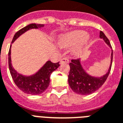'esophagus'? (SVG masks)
<instances>
[{
  "label": "esophagus",
  "instance_id": "esophagus-1",
  "mask_svg": "<svg viewBox=\"0 0 123 123\" xmlns=\"http://www.w3.org/2000/svg\"><path fill=\"white\" fill-rule=\"evenodd\" d=\"M69 62L68 61V59L67 58H63L60 61V63H68Z\"/></svg>",
  "mask_w": 123,
  "mask_h": 123
}]
</instances>
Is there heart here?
Here are the masks:
<instances>
[{"label":"heart","instance_id":"b5f03b06","mask_svg":"<svg viewBox=\"0 0 123 123\" xmlns=\"http://www.w3.org/2000/svg\"><path fill=\"white\" fill-rule=\"evenodd\" d=\"M90 36L84 31H74L61 37L59 43L62 47L68 48L77 45L74 50L76 55L80 54L83 50L88 45Z\"/></svg>","mask_w":123,"mask_h":123}]
</instances>
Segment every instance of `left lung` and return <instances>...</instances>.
Segmentation results:
<instances>
[{"mask_svg":"<svg viewBox=\"0 0 123 123\" xmlns=\"http://www.w3.org/2000/svg\"><path fill=\"white\" fill-rule=\"evenodd\" d=\"M99 37L104 40L106 43L112 48L109 40L102 31H100ZM113 59V51L111 54V62L108 72L106 74L101 77H93L88 75L83 68L81 65L80 60L76 59L71 60L69 63L70 71L68 76L69 86L75 93L81 95H88L98 90L104 84L110 74Z\"/></svg>","mask_w":123,"mask_h":123,"instance_id":"1","label":"left lung"}]
</instances>
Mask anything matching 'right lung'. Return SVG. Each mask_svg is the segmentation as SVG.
<instances>
[{
  "mask_svg": "<svg viewBox=\"0 0 123 123\" xmlns=\"http://www.w3.org/2000/svg\"><path fill=\"white\" fill-rule=\"evenodd\" d=\"M43 26V24H31L25 26L15 33L11 43L14 42L16 39L18 38L23 33H25V31L31 29H38ZM11 46L8 53V64L9 71L16 85L19 89H20L25 94L38 95L43 93L49 85L51 73L60 66L59 62L53 63L51 61H47L46 63L35 74L30 76H24L18 74L12 67L11 60Z\"/></svg>",
  "mask_w": 123,
  "mask_h": 123,
  "instance_id": "1",
  "label": "right lung"
}]
</instances>
